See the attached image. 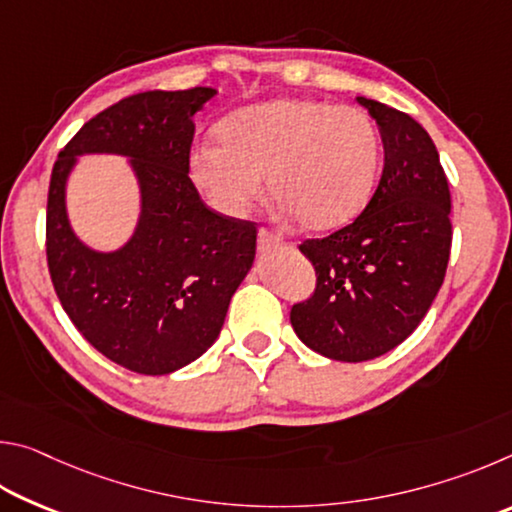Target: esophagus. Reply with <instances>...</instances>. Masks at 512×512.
Masks as SVG:
<instances>
[{
    "label": "esophagus",
    "mask_w": 512,
    "mask_h": 512,
    "mask_svg": "<svg viewBox=\"0 0 512 512\" xmlns=\"http://www.w3.org/2000/svg\"><path fill=\"white\" fill-rule=\"evenodd\" d=\"M282 237L275 235L271 230H259V237H257V246H259V253H271L275 248H282Z\"/></svg>",
    "instance_id": "esophagus-1"
}]
</instances>
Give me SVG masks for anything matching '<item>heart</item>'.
Masks as SVG:
<instances>
[{
	"label": "heart",
	"instance_id": "b5f03b06",
	"mask_svg": "<svg viewBox=\"0 0 512 512\" xmlns=\"http://www.w3.org/2000/svg\"><path fill=\"white\" fill-rule=\"evenodd\" d=\"M221 142L187 155L192 185L216 212L244 216L264 194L311 232L357 219L372 194L379 140L366 112L314 99H277L235 112Z\"/></svg>",
	"mask_w": 512,
	"mask_h": 512
}]
</instances>
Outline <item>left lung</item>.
Segmentation results:
<instances>
[{"mask_svg":"<svg viewBox=\"0 0 512 512\" xmlns=\"http://www.w3.org/2000/svg\"><path fill=\"white\" fill-rule=\"evenodd\" d=\"M384 144L381 180L357 219L300 246L316 291L293 305L298 339L334 361L359 363L400 345L443 287L452 223L436 144L406 112L357 97Z\"/></svg>","mask_w":512,"mask_h":512,"instance_id":"1","label":"left lung"}]
</instances>
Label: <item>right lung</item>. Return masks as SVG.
<instances>
[{"label": "right lung", "mask_w": 512, "mask_h": 512, "mask_svg": "<svg viewBox=\"0 0 512 512\" xmlns=\"http://www.w3.org/2000/svg\"><path fill=\"white\" fill-rule=\"evenodd\" d=\"M214 88L142 92L92 117L51 171L47 264L67 316L103 357L140 375H169L219 339L230 298L255 262L257 228L207 207L187 173L194 115ZM121 154L141 192L124 245L97 251L66 214L81 154Z\"/></svg>", "instance_id": "1"}]
</instances>
